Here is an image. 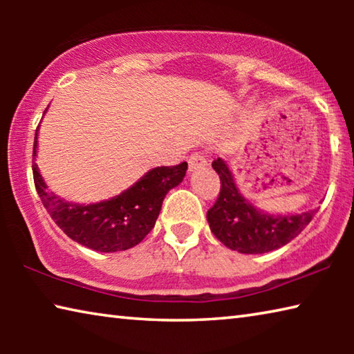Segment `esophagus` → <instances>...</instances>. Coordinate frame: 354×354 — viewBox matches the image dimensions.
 <instances>
[{
  "mask_svg": "<svg viewBox=\"0 0 354 354\" xmlns=\"http://www.w3.org/2000/svg\"><path fill=\"white\" fill-rule=\"evenodd\" d=\"M207 165V159L203 154H192L189 158V170L194 171L195 169H201V167Z\"/></svg>",
  "mask_w": 354,
  "mask_h": 354,
  "instance_id": "esophagus-1",
  "label": "esophagus"
}]
</instances>
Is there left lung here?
<instances>
[{"instance_id": "8db88e82", "label": "left lung", "mask_w": 354, "mask_h": 354, "mask_svg": "<svg viewBox=\"0 0 354 354\" xmlns=\"http://www.w3.org/2000/svg\"><path fill=\"white\" fill-rule=\"evenodd\" d=\"M220 176V194L207 211V223L214 236L230 250L243 254H262L278 250L295 239L319 209L303 214H268L251 205L237 189L223 159L212 162Z\"/></svg>"}]
</instances>
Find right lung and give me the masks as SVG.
I'll return each instance as SVG.
<instances>
[{
    "instance_id": "right-lung-1",
    "label": "right lung",
    "mask_w": 354,
    "mask_h": 354,
    "mask_svg": "<svg viewBox=\"0 0 354 354\" xmlns=\"http://www.w3.org/2000/svg\"><path fill=\"white\" fill-rule=\"evenodd\" d=\"M32 154H37V134ZM185 171L187 162L156 167L120 195L80 205L48 190L37 164H32L35 189L55 223L75 242L101 253H115L140 243L154 227L165 195L183 183Z\"/></svg>"
}]
</instances>
